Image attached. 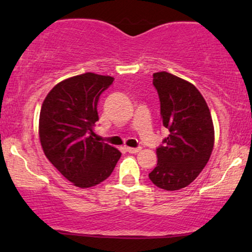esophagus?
I'll list each match as a JSON object with an SVG mask.
<instances>
[{
    "mask_svg": "<svg viewBox=\"0 0 252 252\" xmlns=\"http://www.w3.org/2000/svg\"><path fill=\"white\" fill-rule=\"evenodd\" d=\"M126 152L130 153V154H136V153H138L141 150V148H130V147H126Z\"/></svg>",
    "mask_w": 252,
    "mask_h": 252,
    "instance_id": "1",
    "label": "esophagus"
}]
</instances>
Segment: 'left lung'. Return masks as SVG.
Masks as SVG:
<instances>
[{
    "mask_svg": "<svg viewBox=\"0 0 252 252\" xmlns=\"http://www.w3.org/2000/svg\"><path fill=\"white\" fill-rule=\"evenodd\" d=\"M153 84L169 135L156 148L158 164L149 179L160 189L178 190L194 181L209 162L215 144L212 117L193 84L164 71L153 74Z\"/></svg>",
    "mask_w": 252,
    "mask_h": 252,
    "instance_id": "1",
    "label": "left lung"
}]
</instances>
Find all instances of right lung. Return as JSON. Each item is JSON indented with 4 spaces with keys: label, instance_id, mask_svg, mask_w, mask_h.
<instances>
[{
    "label": "right lung",
    "instance_id": "1",
    "mask_svg": "<svg viewBox=\"0 0 252 252\" xmlns=\"http://www.w3.org/2000/svg\"><path fill=\"white\" fill-rule=\"evenodd\" d=\"M112 82V77L91 72L71 77L57 84L42 103L39 136L43 153L80 189L108 179L122 155L108 143L98 142L92 130L100 94Z\"/></svg>",
    "mask_w": 252,
    "mask_h": 252
}]
</instances>
